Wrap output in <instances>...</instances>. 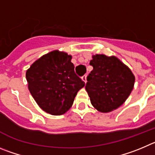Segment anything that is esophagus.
Segmentation results:
<instances>
[{
  "label": "esophagus",
  "instance_id": "esophagus-1",
  "mask_svg": "<svg viewBox=\"0 0 155 155\" xmlns=\"http://www.w3.org/2000/svg\"><path fill=\"white\" fill-rule=\"evenodd\" d=\"M82 80H83L85 83H86V75H85V76H82Z\"/></svg>",
  "mask_w": 155,
  "mask_h": 155
}]
</instances>
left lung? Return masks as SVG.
Wrapping results in <instances>:
<instances>
[{"instance_id": "8db88e82", "label": "left lung", "mask_w": 155, "mask_h": 155, "mask_svg": "<svg viewBox=\"0 0 155 155\" xmlns=\"http://www.w3.org/2000/svg\"><path fill=\"white\" fill-rule=\"evenodd\" d=\"M90 64L93 69L87 76L86 90L92 105L102 113L117 109L133 90L135 77L131 70L115 56L97 54Z\"/></svg>"}]
</instances>
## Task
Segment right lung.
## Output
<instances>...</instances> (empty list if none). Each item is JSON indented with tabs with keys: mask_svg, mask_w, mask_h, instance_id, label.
I'll list each match as a JSON object with an SVG mask.
<instances>
[{
	"mask_svg": "<svg viewBox=\"0 0 155 155\" xmlns=\"http://www.w3.org/2000/svg\"><path fill=\"white\" fill-rule=\"evenodd\" d=\"M72 56L58 50L36 60L26 72L28 90L38 105L51 115H62L72 107L85 86L75 73Z\"/></svg>",
	"mask_w": 155,
	"mask_h": 155,
	"instance_id": "obj_1",
	"label": "right lung"
}]
</instances>
